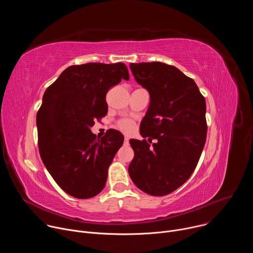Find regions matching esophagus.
<instances>
[{
  "label": "esophagus",
  "mask_w": 253,
  "mask_h": 253,
  "mask_svg": "<svg viewBox=\"0 0 253 253\" xmlns=\"http://www.w3.org/2000/svg\"><path fill=\"white\" fill-rule=\"evenodd\" d=\"M124 141H125V143H126V144H128V143H129V138H128V137H125Z\"/></svg>",
  "instance_id": "1"
}]
</instances>
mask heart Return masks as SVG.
Here are the masks:
<instances>
[{
	"mask_svg": "<svg viewBox=\"0 0 253 253\" xmlns=\"http://www.w3.org/2000/svg\"><path fill=\"white\" fill-rule=\"evenodd\" d=\"M119 128L125 133H131L134 129V123L131 120L125 119L119 123Z\"/></svg>",
	"mask_w": 253,
	"mask_h": 253,
	"instance_id": "1",
	"label": "heart"
}]
</instances>
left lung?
Instances as JSON below:
<instances>
[{
  "instance_id": "obj_1",
  "label": "left lung",
  "mask_w": 253,
  "mask_h": 253,
  "mask_svg": "<svg viewBox=\"0 0 253 253\" xmlns=\"http://www.w3.org/2000/svg\"><path fill=\"white\" fill-rule=\"evenodd\" d=\"M138 84L150 95L140 125L143 138L130 140L134 150L128 172L134 184L152 196L167 195L193 173L206 141V103L193 79L161 62L131 63Z\"/></svg>"
}]
</instances>
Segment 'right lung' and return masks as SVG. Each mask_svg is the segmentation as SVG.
I'll list each match as a JSON object with an SVG mask.
<instances>
[{
    "label": "right lung",
    "mask_w": 253,
    "mask_h": 253,
    "mask_svg": "<svg viewBox=\"0 0 253 253\" xmlns=\"http://www.w3.org/2000/svg\"><path fill=\"white\" fill-rule=\"evenodd\" d=\"M122 79L129 80L123 63L70 66L44 93L36 119L40 155L56 183L71 196L88 199L105 187L124 137L110 130L96 139L90 128L107 114L106 94Z\"/></svg>",
    "instance_id": "add662e5"
}]
</instances>
